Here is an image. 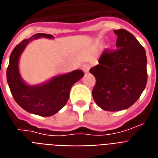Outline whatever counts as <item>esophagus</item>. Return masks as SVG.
<instances>
[{"mask_svg": "<svg viewBox=\"0 0 158 158\" xmlns=\"http://www.w3.org/2000/svg\"><path fill=\"white\" fill-rule=\"evenodd\" d=\"M90 68H91V65H89V64H84V65H82V71L87 73V72L89 71Z\"/></svg>", "mask_w": 158, "mask_h": 158, "instance_id": "obj_1", "label": "esophagus"}]
</instances>
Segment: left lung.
<instances>
[{"instance_id": "left-lung-1", "label": "left lung", "mask_w": 158, "mask_h": 158, "mask_svg": "<svg viewBox=\"0 0 158 158\" xmlns=\"http://www.w3.org/2000/svg\"><path fill=\"white\" fill-rule=\"evenodd\" d=\"M114 32L118 36L117 49L104 51L99 64L89 71L96 78L93 99L106 111L130 108L140 98L147 81L145 49L125 29Z\"/></svg>"}]
</instances>
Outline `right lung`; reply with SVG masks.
<instances>
[{
    "instance_id": "add662e5",
    "label": "right lung",
    "mask_w": 158,
    "mask_h": 158,
    "mask_svg": "<svg viewBox=\"0 0 158 158\" xmlns=\"http://www.w3.org/2000/svg\"><path fill=\"white\" fill-rule=\"evenodd\" d=\"M40 38L54 39L47 33H36L23 40L12 50L6 70L8 86L18 105L27 112L37 115L52 116L66 104L71 87L84 76L81 70H76L54 77L39 85L27 84L21 77L18 62L25 48L33 40Z\"/></svg>"
}]
</instances>
